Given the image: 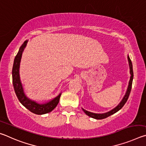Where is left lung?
<instances>
[{
	"label": "left lung",
	"mask_w": 146,
	"mask_h": 146,
	"mask_svg": "<svg viewBox=\"0 0 146 146\" xmlns=\"http://www.w3.org/2000/svg\"><path fill=\"white\" fill-rule=\"evenodd\" d=\"M127 60H128V62H129V70H130V79L129 81V84H128V86L126 90V92L125 93V95L123 96V98L122 100L120 101V102L116 106L115 108H113V110L111 111H109L108 112H106L104 113H92L90 111H88L84 110V109H82V110L84 111L86 115L89 117H90L93 118H95V119H98V120H100V119H104V118H106L108 117H110L114 113H117L118 111L120 109H122L125 102H127V100L129 98V94L131 92V86H132V82H133V65H132V62L131 60L129 58V55H127Z\"/></svg>",
	"instance_id": "obj_1"
}]
</instances>
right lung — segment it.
Masks as SVG:
<instances>
[{
  "mask_svg": "<svg viewBox=\"0 0 146 146\" xmlns=\"http://www.w3.org/2000/svg\"><path fill=\"white\" fill-rule=\"evenodd\" d=\"M28 40L24 41L23 45L21 46L19 50L17 53L15 58L14 59V62L12 69V79H13V85L15 92L22 104L24 107L30 111L31 112L36 115H44L48 113L56 108V106L59 102L61 93L58 96H56L53 99L48 101H44L42 103H38L36 101L31 100L27 97L24 92L23 84L21 82V77H20V64L23 55V53L24 48L26 47Z\"/></svg>",
  "mask_w": 146,
  "mask_h": 146,
  "instance_id": "1",
  "label": "right lung"
}]
</instances>
